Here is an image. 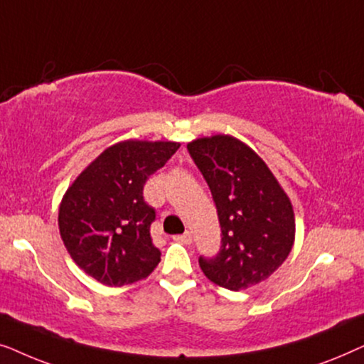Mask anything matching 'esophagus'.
Wrapping results in <instances>:
<instances>
[{
	"label": "esophagus",
	"instance_id": "esophagus-1",
	"mask_svg": "<svg viewBox=\"0 0 364 364\" xmlns=\"http://www.w3.org/2000/svg\"><path fill=\"white\" fill-rule=\"evenodd\" d=\"M173 240L181 242V243H186V245H188V243L192 242V233L191 232H183V233H181V235L173 237Z\"/></svg>",
	"mask_w": 364,
	"mask_h": 364
}]
</instances>
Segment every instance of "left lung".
Here are the masks:
<instances>
[{"instance_id":"obj_1","label":"left lung","mask_w":364,"mask_h":364,"mask_svg":"<svg viewBox=\"0 0 364 364\" xmlns=\"http://www.w3.org/2000/svg\"><path fill=\"white\" fill-rule=\"evenodd\" d=\"M187 151L210 188L222 230L215 257H198L202 272L232 291L267 280L295 240L290 198L265 162L235 137L197 139Z\"/></svg>"}]
</instances>
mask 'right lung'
Masks as SVG:
<instances>
[{"instance_id": "obj_1", "label": "right lung", "mask_w": 364, "mask_h": 364, "mask_svg": "<svg viewBox=\"0 0 364 364\" xmlns=\"http://www.w3.org/2000/svg\"><path fill=\"white\" fill-rule=\"evenodd\" d=\"M178 147L177 142H119L68 188L59 207L61 238L79 268L102 285L142 280L161 262L151 238L156 208L144 200V186Z\"/></svg>"}]
</instances>
